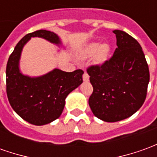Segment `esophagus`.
Instances as JSON below:
<instances>
[{
    "instance_id": "obj_1",
    "label": "esophagus",
    "mask_w": 157,
    "mask_h": 157,
    "mask_svg": "<svg viewBox=\"0 0 157 157\" xmlns=\"http://www.w3.org/2000/svg\"><path fill=\"white\" fill-rule=\"evenodd\" d=\"M82 79L84 82H88L89 81V75H88L87 72H84V74L82 75Z\"/></svg>"
}]
</instances>
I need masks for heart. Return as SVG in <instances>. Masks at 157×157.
<instances>
[{
	"label": "heart",
	"mask_w": 157,
	"mask_h": 157,
	"mask_svg": "<svg viewBox=\"0 0 157 157\" xmlns=\"http://www.w3.org/2000/svg\"><path fill=\"white\" fill-rule=\"evenodd\" d=\"M111 48L108 44H100L91 42L87 44L79 52L81 58H87L93 56V62L94 64H103L108 60Z\"/></svg>",
	"instance_id": "b5f03b06"
}]
</instances>
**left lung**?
<instances>
[{
	"instance_id": "8db88e82",
	"label": "left lung",
	"mask_w": 157,
	"mask_h": 157,
	"mask_svg": "<svg viewBox=\"0 0 157 157\" xmlns=\"http://www.w3.org/2000/svg\"><path fill=\"white\" fill-rule=\"evenodd\" d=\"M113 56L101 66L87 70L94 91L88 104L94 115L105 122L127 119L145 101L150 71L139 43L124 31L114 30Z\"/></svg>"
}]
</instances>
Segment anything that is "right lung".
Returning a JSON list of instances; mask_svg holds the SVG:
<instances>
[{"mask_svg": "<svg viewBox=\"0 0 157 157\" xmlns=\"http://www.w3.org/2000/svg\"><path fill=\"white\" fill-rule=\"evenodd\" d=\"M35 37L44 38L57 46L62 45L60 38L46 30H38L21 38L7 61V94L13 109L20 118L32 124L44 125L60 117L66 97L82 83L84 72L54 69L37 77L22 74L20 70L21 52L31 38Z\"/></svg>", "mask_w": 157, "mask_h": 157, "instance_id": "1", "label": "right lung"}]
</instances>
